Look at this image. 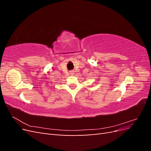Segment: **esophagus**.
I'll return each mask as SVG.
<instances>
[{
	"label": "esophagus",
	"mask_w": 151,
	"mask_h": 151,
	"mask_svg": "<svg viewBox=\"0 0 151 151\" xmlns=\"http://www.w3.org/2000/svg\"><path fill=\"white\" fill-rule=\"evenodd\" d=\"M70 75H74V70L70 71Z\"/></svg>",
	"instance_id": "esophagus-1"
}]
</instances>
